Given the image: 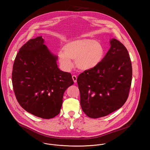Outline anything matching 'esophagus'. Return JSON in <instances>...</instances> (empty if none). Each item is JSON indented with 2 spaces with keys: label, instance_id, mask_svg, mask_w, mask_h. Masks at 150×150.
Instances as JSON below:
<instances>
[{
  "label": "esophagus",
  "instance_id": "1",
  "mask_svg": "<svg viewBox=\"0 0 150 150\" xmlns=\"http://www.w3.org/2000/svg\"><path fill=\"white\" fill-rule=\"evenodd\" d=\"M72 79H73V80L74 81V83H76L77 82V76L76 75H73L72 76Z\"/></svg>",
  "mask_w": 150,
  "mask_h": 150
}]
</instances>
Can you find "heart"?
Returning <instances> with one entry per match:
<instances>
[{"label": "heart", "instance_id": "obj_1", "mask_svg": "<svg viewBox=\"0 0 150 150\" xmlns=\"http://www.w3.org/2000/svg\"><path fill=\"white\" fill-rule=\"evenodd\" d=\"M58 52L59 61L64 70L73 67L72 60H75L77 67L81 70L93 69L100 64L104 56V48L96 40L79 39L66 43Z\"/></svg>", "mask_w": 150, "mask_h": 150}]
</instances>
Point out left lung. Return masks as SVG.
Listing matches in <instances>:
<instances>
[{"label":"left lung","instance_id":"1","mask_svg":"<svg viewBox=\"0 0 150 150\" xmlns=\"http://www.w3.org/2000/svg\"><path fill=\"white\" fill-rule=\"evenodd\" d=\"M111 47L100 64L77 77L80 105L86 115L98 118L120 108L128 98L132 67L128 52L112 39Z\"/></svg>","mask_w":150,"mask_h":150}]
</instances>
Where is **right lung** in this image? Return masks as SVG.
Masks as SVG:
<instances>
[{"mask_svg":"<svg viewBox=\"0 0 150 150\" xmlns=\"http://www.w3.org/2000/svg\"><path fill=\"white\" fill-rule=\"evenodd\" d=\"M42 36L29 40L18 51L12 71L16 99L27 112L43 119L60 112L66 89L73 84L71 74L58 67V57L44 44Z\"/></svg>","mask_w":150,"mask_h":150,"instance_id":"obj_1","label":"right lung"}]
</instances>
